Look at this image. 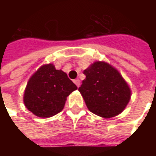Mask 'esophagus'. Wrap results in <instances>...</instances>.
<instances>
[{"mask_svg":"<svg viewBox=\"0 0 156 156\" xmlns=\"http://www.w3.org/2000/svg\"><path fill=\"white\" fill-rule=\"evenodd\" d=\"M73 82H74L75 84L77 85V87H78V88L80 86V80H79V79H75Z\"/></svg>","mask_w":156,"mask_h":156,"instance_id":"34e87169","label":"esophagus"}]
</instances>
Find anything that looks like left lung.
<instances>
[{
	"label": "left lung",
	"instance_id": "8db88e82",
	"mask_svg": "<svg viewBox=\"0 0 156 156\" xmlns=\"http://www.w3.org/2000/svg\"><path fill=\"white\" fill-rule=\"evenodd\" d=\"M78 91L81 93L89 111L100 117L119 115L130 100L128 83L116 68L105 62H95L83 71Z\"/></svg>",
	"mask_w": 156,
	"mask_h": 156
}]
</instances>
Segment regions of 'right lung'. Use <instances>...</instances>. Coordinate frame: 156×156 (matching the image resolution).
I'll return each mask as SVG.
<instances>
[{
    "label": "right lung",
    "mask_w": 156,
    "mask_h": 156,
    "mask_svg": "<svg viewBox=\"0 0 156 156\" xmlns=\"http://www.w3.org/2000/svg\"><path fill=\"white\" fill-rule=\"evenodd\" d=\"M77 88L66 73L49 63L41 66L30 78L23 101L33 115L49 118L63 109L67 97Z\"/></svg>",
    "instance_id": "right-lung-1"
}]
</instances>
